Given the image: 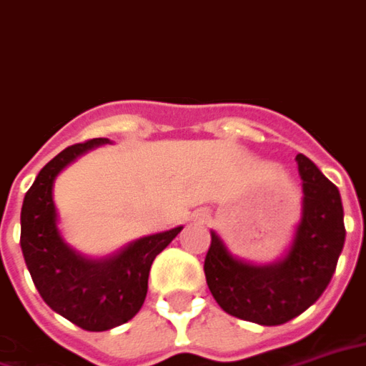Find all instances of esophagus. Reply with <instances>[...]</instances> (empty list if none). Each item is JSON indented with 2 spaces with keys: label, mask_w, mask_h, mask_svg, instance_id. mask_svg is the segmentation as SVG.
<instances>
[{
  "label": "esophagus",
  "mask_w": 366,
  "mask_h": 366,
  "mask_svg": "<svg viewBox=\"0 0 366 366\" xmlns=\"http://www.w3.org/2000/svg\"><path fill=\"white\" fill-rule=\"evenodd\" d=\"M194 218H199V220H204V218H207V212H204V210H199V212H194Z\"/></svg>",
  "instance_id": "1"
}]
</instances>
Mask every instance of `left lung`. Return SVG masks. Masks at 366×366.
<instances>
[{
	"mask_svg": "<svg viewBox=\"0 0 366 366\" xmlns=\"http://www.w3.org/2000/svg\"><path fill=\"white\" fill-rule=\"evenodd\" d=\"M302 179V216L281 259L265 265L234 257L210 232L204 259L207 285L224 312L259 325H281L300 316L332 281L345 244L340 189L312 159L296 156Z\"/></svg>",
	"mask_w": 366,
	"mask_h": 366,
	"instance_id": "left-lung-1",
	"label": "left lung"
}]
</instances>
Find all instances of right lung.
<instances>
[{
  "mask_svg": "<svg viewBox=\"0 0 366 366\" xmlns=\"http://www.w3.org/2000/svg\"><path fill=\"white\" fill-rule=\"evenodd\" d=\"M109 144L93 138L74 144L42 167L21 209V249L42 300L87 332H105L132 320L148 292V274L157 253L172 244L183 226L144 236L101 259L76 252L58 228L54 181L85 152Z\"/></svg>",
  "mask_w": 366,
  "mask_h": 366,
  "instance_id": "add662e5",
  "label": "right lung"
}]
</instances>
